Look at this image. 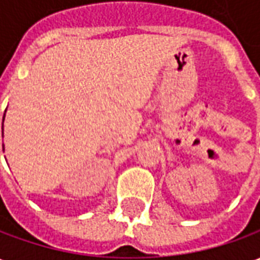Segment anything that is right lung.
<instances>
[{"label":"right lung","mask_w":260,"mask_h":260,"mask_svg":"<svg viewBox=\"0 0 260 260\" xmlns=\"http://www.w3.org/2000/svg\"><path fill=\"white\" fill-rule=\"evenodd\" d=\"M7 111V110H5ZM4 119H5V114H4V118H3V136H4ZM3 150H4V145H3Z\"/></svg>","instance_id":"right-lung-1"}]
</instances>
